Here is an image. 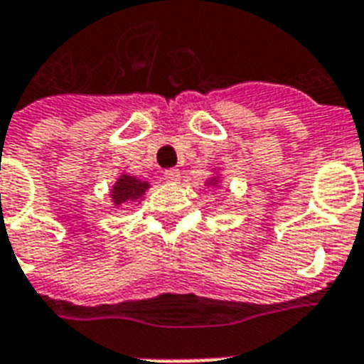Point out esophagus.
Masks as SVG:
<instances>
[{
  "instance_id": "34e87169",
  "label": "esophagus",
  "mask_w": 364,
  "mask_h": 364,
  "mask_svg": "<svg viewBox=\"0 0 364 364\" xmlns=\"http://www.w3.org/2000/svg\"><path fill=\"white\" fill-rule=\"evenodd\" d=\"M164 179L170 183H177L181 179V172H179V170H166V172H164Z\"/></svg>"
}]
</instances>
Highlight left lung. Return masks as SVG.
<instances>
[{"instance_id": "obj_1", "label": "left lung", "mask_w": 364, "mask_h": 364, "mask_svg": "<svg viewBox=\"0 0 364 364\" xmlns=\"http://www.w3.org/2000/svg\"><path fill=\"white\" fill-rule=\"evenodd\" d=\"M220 185H223V176H220V173L218 172H215L213 173L211 177H209L208 181H205V187H215V188H218L220 187Z\"/></svg>"}]
</instances>
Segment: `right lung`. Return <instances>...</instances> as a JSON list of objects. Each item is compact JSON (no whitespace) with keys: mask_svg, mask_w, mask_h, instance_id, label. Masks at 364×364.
Returning a JSON list of instances; mask_svg holds the SVG:
<instances>
[{"mask_svg":"<svg viewBox=\"0 0 364 364\" xmlns=\"http://www.w3.org/2000/svg\"><path fill=\"white\" fill-rule=\"evenodd\" d=\"M149 187H151L149 183L141 181V179L131 176V173H119V177L115 179L110 188L112 205H114V209H119L121 205H127V203H140Z\"/></svg>","mask_w":364,"mask_h":364,"instance_id":"add662e5","label":"right lung"}]
</instances>
